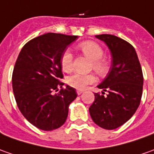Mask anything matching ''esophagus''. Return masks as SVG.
I'll use <instances>...</instances> for the list:
<instances>
[{
    "instance_id": "1",
    "label": "esophagus",
    "mask_w": 154,
    "mask_h": 154,
    "mask_svg": "<svg viewBox=\"0 0 154 154\" xmlns=\"http://www.w3.org/2000/svg\"><path fill=\"white\" fill-rule=\"evenodd\" d=\"M82 93H83V91H82V90H77V94H78V95L82 94Z\"/></svg>"
}]
</instances>
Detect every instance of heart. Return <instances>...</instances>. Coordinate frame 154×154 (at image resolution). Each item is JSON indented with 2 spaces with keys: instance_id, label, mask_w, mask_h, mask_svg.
Wrapping results in <instances>:
<instances>
[{
  "instance_id": "1",
  "label": "heart",
  "mask_w": 154,
  "mask_h": 154,
  "mask_svg": "<svg viewBox=\"0 0 154 154\" xmlns=\"http://www.w3.org/2000/svg\"><path fill=\"white\" fill-rule=\"evenodd\" d=\"M78 49L83 53L86 57L92 60V67L95 72L103 75L107 72V63L102 58L103 51L99 44L93 41H85L78 45ZM72 55L69 50H66L60 57V66L65 72H69L72 70ZM96 77L94 74H81L74 73L67 78V83L77 89H84L87 86L94 83Z\"/></svg>"
}]
</instances>
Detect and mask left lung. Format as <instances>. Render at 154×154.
Segmentation results:
<instances>
[{
  "mask_svg": "<svg viewBox=\"0 0 154 154\" xmlns=\"http://www.w3.org/2000/svg\"><path fill=\"white\" fill-rule=\"evenodd\" d=\"M95 37L105 43L112 60L107 77L98 85L108 94H94L89 113L96 125L114 130L129 121L138 108L143 94V71L134 47L128 42L111 34Z\"/></svg>",
  "mask_w": 154,
  "mask_h": 154,
  "instance_id": "8db88e82",
  "label": "left lung"
}]
</instances>
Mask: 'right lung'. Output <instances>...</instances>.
<instances>
[{
    "instance_id": "obj_1",
    "label": "right lung",
    "mask_w": 154,
    "mask_h": 154,
    "mask_svg": "<svg viewBox=\"0 0 154 154\" xmlns=\"http://www.w3.org/2000/svg\"><path fill=\"white\" fill-rule=\"evenodd\" d=\"M77 36L47 33L29 41L20 51L12 73L17 107L28 121L43 131L60 127L66 121L76 89L60 82V57ZM61 88L58 93H55Z\"/></svg>"
}]
</instances>
